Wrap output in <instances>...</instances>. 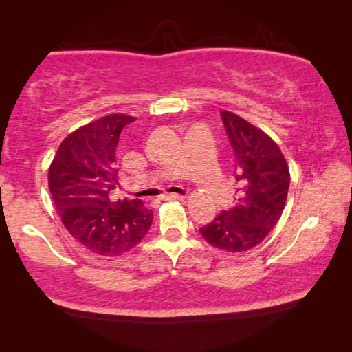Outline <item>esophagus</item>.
Wrapping results in <instances>:
<instances>
[{"instance_id": "obj_1", "label": "esophagus", "mask_w": 352, "mask_h": 352, "mask_svg": "<svg viewBox=\"0 0 352 352\" xmlns=\"http://www.w3.org/2000/svg\"><path fill=\"white\" fill-rule=\"evenodd\" d=\"M186 197V194H164L162 195V199L164 200H183Z\"/></svg>"}]
</instances>
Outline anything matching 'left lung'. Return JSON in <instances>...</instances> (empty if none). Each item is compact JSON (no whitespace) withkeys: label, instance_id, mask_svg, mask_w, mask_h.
Masks as SVG:
<instances>
[{"label":"left lung","instance_id":"8db88e82","mask_svg":"<svg viewBox=\"0 0 352 352\" xmlns=\"http://www.w3.org/2000/svg\"><path fill=\"white\" fill-rule=\"evenodd\" d=\"M236 160V205L200 228L208 243L225 252H247L278 223L287 199L290 172L269 135L231 111H220Z\"/></svg>","mask_w":352,"mask_h":352}]
</instances>
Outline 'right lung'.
Returning <instances> with one entry per match:
<instances>
[{
    "instance_id": "1",
    "label": "right lung",
    "mask_w": 352,
    "mask_h": 352,
    "mask_svg": "<svg viewBox=\"0 0 352 352\" xmlns=\"http://www.w3.org/2000/svg\"><path fill=\"white\" fill-rule=\"evenodd\" d=\"M127 115H109L87 124L62 141L47 183L65 228L91 253L119 256L147 234L153 211L141 200L110 199L116 188V147Z\"/></svg>"
}]
</instances>
